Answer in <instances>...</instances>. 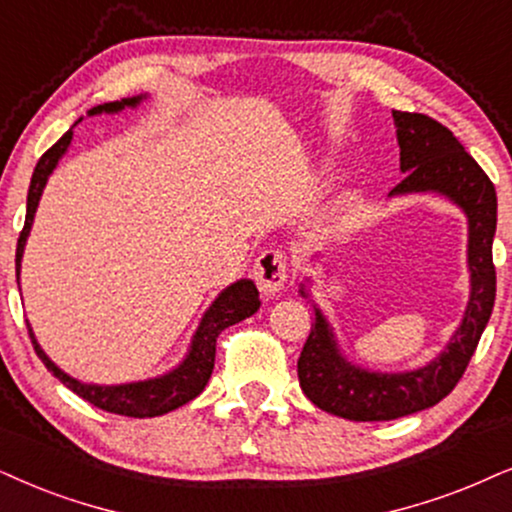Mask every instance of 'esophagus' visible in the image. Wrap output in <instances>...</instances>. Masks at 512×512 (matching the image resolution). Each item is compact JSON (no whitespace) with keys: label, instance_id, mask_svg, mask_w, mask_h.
<instances>
[{"label":"esophagus","instance_id":"esophagus-1","mask_svg":"<svg viewBox=\"0 0 512 512\" xmlns=\"http://www.w3.org/2000/svg\"><path fill=\"white\" fill-rule=\"evenodd\" d=\"M252 278H255L257 288H260L262 295H276L278 290H283L288 281V260L283 252L278 250H264L260 257H257L255 267H252Z\"/></svg>","mask_w":512,"mask_h":512}]
</instances>
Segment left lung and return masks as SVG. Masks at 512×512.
<instances>
[{"label": "left lung", "mask_w": 512, "mask_h": 512, "mask_svg": "<svg viewBox=\"0 0 512 512\" xmlns=\"http://www.w3.org/2000/svg\"><path fill=\"white\" fill-rule=\"evenodd\" d=\"M392 118L397 122L401 148L399 165L406 172L392 193L437 191L461 205L470 222L472 293L461 328L442 357L411 373H368L349 366L335 349L328 323L316 312L312 333L297 359L300 387L321 411L357 423L394 420L439 404L463 378L496 297V267L491 257L496 234L494 184L442 122L404 111H392Z\"/></svg>", "instance_id": "8db88e82"}]
</instances>
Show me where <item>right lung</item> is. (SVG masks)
Masks as SVG:
<instances>
[{
	"label": "right lung",
	"mask_w": 512,
	"mask_h": 512,
	"mask_svg": "<svg viewBox=\"0 0 512 512\" xmlns=\"http://www.w3.org/2000/svg\"><path fill=\"white\" fill-rule=\"evenodd\" d=\"M139 99H122V101H111L103 103V106L92 108L89 113H115L122 111L125 106H134ZM70 139H73V129L63 134L61 139L56 141L54 146L49 148L47 153L42 155L40 163H37L35 172H32V181H30V191H28V212H25V224L21 236H18V245H16V276L18 269H21V257H23V248H25V238L30 234L32 226V217H35L37 203H40L42 189L47 184L51 170H54L58 158L68 151ZM260 307V293H257L255 283L252 281H238L234 286H229L222 295L217 297L215 304L208 309V314L203 316L200 321V328L193 338V347L189 352V357L184 359L177 371L163 375V378L155 380H146V383H132V385H118V387H99V385H84L77 383L75 378H70L51 364V359L42 352L40 345H37L35 335H32L30 326V340L32 347H35L37 357L42 359V364L49 368L51 373L61 380L68 390H73L77 397H82L89 404H94L96 409L108 411V413H118V416H127V418H153V416H163L167 411L179 409L184 406L186 401L196 399L200 392L205 390L208 385L212 368H215V349H217V338L224 328L234 326V323L248 319L257 312Z\"/></svg>",
	"instance_id": "right-lung-1"
}]
</instances>
